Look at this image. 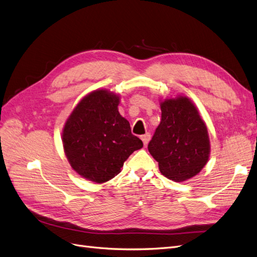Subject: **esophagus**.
I'll return each mask as SVG.
<instances>
[{
	"mask_svg": "<svg viewBox=\"0 0 257 257\" xmlns=\"http://www.w3.org/2000/svg\"><path fill=\"white\" fill-rule=\"evenodd\" d=\"M141 138H142V141H143L144 145L147 146L148 143H149V141H150V138H151V134H150V133H146V134L143 135Z\"/></svg>",
	"mask_w": 257,
	"mask_h": 257,
	"instance_id": "obj_1",
	"label": "esophagus"
}]
</instances>
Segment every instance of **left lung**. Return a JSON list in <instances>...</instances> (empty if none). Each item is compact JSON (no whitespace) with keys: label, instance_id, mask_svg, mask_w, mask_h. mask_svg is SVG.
Here are the masks:
<instances>
[{"label":"left lung","instance_id":"left-lung-1","mask_svg":"<svg viewBox=\"0 0 257 257\" xmlns=\"http://www.w3.org/2000/svg\"><path fill=\"white\" fill-rule=\"evenodd\" d=\"M162 120L148 145L162 175L183 182L200 173L210 157V139L197 107L185 95L160 103Z\"/></svg>","mask_w":257,"mask_h":257}]
</instances>
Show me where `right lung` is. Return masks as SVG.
<instances>
[{
	"label": "right lung",
	"mask_w": 257,
	"mask_h": 257,
	"mask_svg": "<svg viewBox=\"0 0 257 257\" xmlns=\"http://www.w3.org/2000/svg\"><path fill=\"white\" fill-rule=\"evenodd\" d=\"M120 95L97 89L88 93L74 108L62 130L67 161L83 179L95 183L109 181L143 142L131 132L120 114Z\"/></svg>",
	"instance_id": "add662e5"
}]
</instances>
